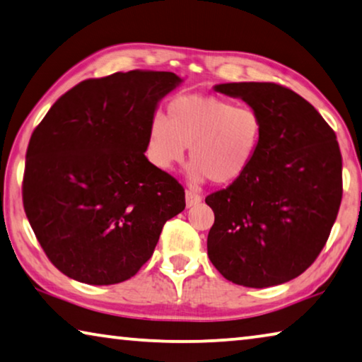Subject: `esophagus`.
Wrapping results in <instances>:
<instances>
[{
    "instance_id": "esophagus-1",
    "label": "esophagus",
    "mask_w": 362,
    "mask_h": 362,
    "mask_svg": "<svg viewBox=\"0 0 362 362\" xmlns=\"http://www.w3.org/2000/svg\"><path fill=\"white\" fill-rule=\"evenodd\" d=\"M185 202H187L188 208H192V206H197V204L202 203V197H199L198 193L192 192V190H187L185 192Z\"/></svg>"
}]
</instances>
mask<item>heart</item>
<instances>
[{
    "label": "heart",
    "instance_id": "b5f03b06",
    "mask_svg": "<svg viewBox=\"0 0 362 362\" xmlns=\"http://www.w3.org/2000/svg\"><path fill=\"white\" fill-rule=\"evenodd\" d=\"M264 124L251 106L204 95H180L151 119L146 154L160 170H172L190 148L193 180L228 185L246 174L259 151Z\"/></svg>",
    "mask_w": 362,
    "mask_h": 362
}]
</instances>
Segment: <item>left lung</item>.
Instances as JSON below:
<instances>
[{"instance_id":"left-lung-1","label":"left lung","mask_w":362,"mask_h":362,"mask_svg":"<svg viewBox=\"0 0 362 362\" xmlns=\"http://www.w3.org/2000/svg\"><path fill=\"white\" fill-rule=\"evenodd\" d=\"M262 119L264 135L243 177L206 197L214 211L208 256L230 282L266 288L298 277L329 240L343 197L337 135L315 107L284 85H216Z\"/></svg>"}]
</instances>
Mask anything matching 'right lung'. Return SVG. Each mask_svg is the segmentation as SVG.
<instances>
[{"label":"right lung","instance_id":"add662e5","mask_svg":"<svg viewBox=\"0 0 362 362\" xmlns=\"http://www.w3.org/2000/svg\"><path fill=\"white\" fill-rule=\"evenodd\" d=\"M180 82L153 71L83 80L33 130L22 202L45 255L67 277H134L164 223L185 209L183 187L145 156L158 101Z\"/></svg>","mask_w":362,"mask_h":362}]
</instances>
